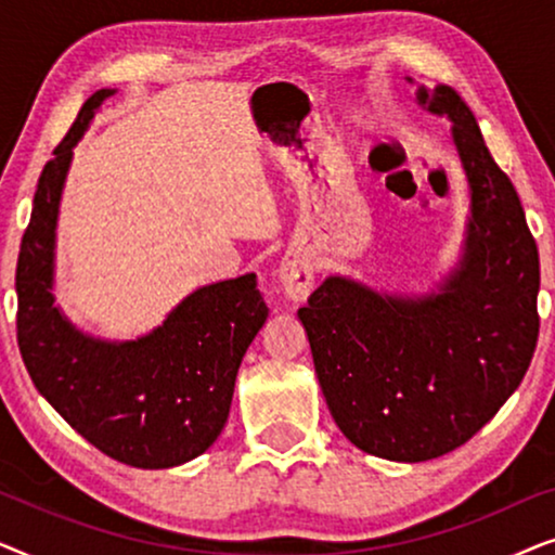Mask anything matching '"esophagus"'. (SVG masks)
I'll use <instances>...</instances> for the list:
<instances>
[{
  "label": "esophagus",
  "mask_w": 555,
  "mask_h": 555,
  "mask_svg": "<svg viewBox=\"0 0 555 555\" xmlns=\"http://www.w3.org/2000/svg\"><path fill=\"white\" fill-rule=\"evenodd\" d=\"M313 268H310L306 257H285L283 264H280V287H283L287 300L302 302L310 295V291H313Z\"/></svg>",
  "instance_id": "34e87169"
}]
</instances>
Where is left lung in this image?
Listing matches in <instances>:
<instances>
[{
    "mask_svg": "<svg viewBox=\"0 0 555 555\" xmlns=\"http://www.w3.org/2000/svg\"><path fill=\"white\" fill-rule=\"evenodd\" d=\"M416 103L452 120L467 177L457 268L424 295L331 275L298 310L338 429L391 462L442 457L477 435L520 386L538 340L541 268L513 181L457 90L422 86Z\"/></svg>",
    "mask_w": 555,
    "mask_h": 555,
    "instance_id": "left-lung-1",
    "label": "left lung"
}]
</instances>
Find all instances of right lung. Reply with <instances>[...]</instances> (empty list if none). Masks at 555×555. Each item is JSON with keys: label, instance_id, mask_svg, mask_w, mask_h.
<instances>
[{"label": "right lung", "instance_id": "right-lung-1", "mask_svg": "<svg viewBox=\"0 0 555 555\" xmlns=\"http://www.w3.org/2000/svg\"><path fill=\"white\" fill-rule=\"evenodd\" d=\"M82 103L37 181L17 260V344L33 384L90 444L141 469L177 467L224 429L242 356L268 321L255 272L186 295L133 340L82 333L55 306V230L73 149L105 98Z\"/></svg>", "mask_w": 555, "mask_h": 555}]
</instances>
